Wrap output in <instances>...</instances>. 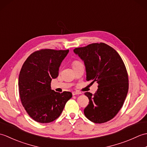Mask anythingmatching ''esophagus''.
I'll return each mask as SVG.
<instances>
[{"label":"esophagus","instance_id":"esophagus-1","mask_svg":"<svg viewBox=\"0 0 147 147\" xmlns=\"http://www.w3.org/2000/svg\"><path fill=\"white\" fill-rule=\"evenodd\" d=\"M81 92H72V94H73V95H80L81 94Z\"/></svg>","mask_w":147,"mask_h":147}]
</instances>
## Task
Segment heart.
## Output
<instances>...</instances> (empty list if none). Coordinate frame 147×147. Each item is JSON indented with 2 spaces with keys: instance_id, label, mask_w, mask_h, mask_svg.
<instances>
[{
  "instance_id": "obj_1",
  "label": "heart",
  "mask_w": 147,
  "mask_h": 147,
  "mask_svg": "<svg viewBox=\"0 0 147 147\" xmlns=\"http://www.w3.org/2000/svg\"><path fill=\"white\" fill-rule=\"evenodd\" d=\"M79 61H74L73 62V65H75V64H78V63H79Z\"/></svg>"
}]
</instances>
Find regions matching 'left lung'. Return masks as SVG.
Here are the masks:
<instances>
[{"mask_svg":"<svg viewBox=\"0 0 147 147\" xmlns=\"http://www.w3.org/2000/svg\"><path fill=\"white\" fill-rule=\"evenodd\" d=\"M74 52L84 61L86 80L98 84L94 95L85 93L89 104L84 114L93 123H106L123 107L128 92V75L124 62L113 48L104 43L76 48Z\"/></svg>","mask_w":147,"mask_h":147,"instance_id":"obj_1","label":"left lung"}]
</instances>
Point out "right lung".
Listing matches in <instances>:
<instances>
[{
	"mask_svg": "<svg viewBox=\"0 0 147 147\" xmlns=\"http://www.w3.org/2000/svg\"><path fill=\"white\" fill-rule=\"evenodd\" d=\"M69 50H40L32 53L21 67L18 80L21 101L27 113L38 123H49L57 119L72 97L71 92L60 93L51 86Z\"/></svg>",
	"mask_w": 147,
	"mask_h": 147,
	"instance_id": "add662e5",
	"label": "right lung"
}]
</instances>
